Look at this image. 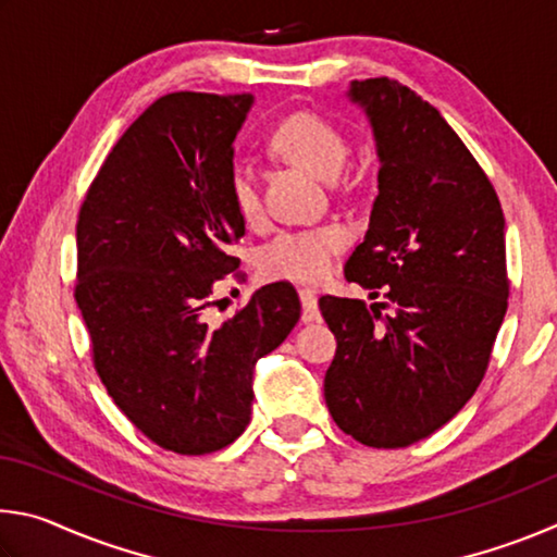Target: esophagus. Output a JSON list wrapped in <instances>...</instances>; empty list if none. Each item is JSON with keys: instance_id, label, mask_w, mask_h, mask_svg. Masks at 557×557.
Here are the masks:
<instances>
[{"instance_id": "34e87169", "label": "esophagus", "mask_w": 557, "mask_h": 557, "mask_svg": "<svg viewBox=\"0 0 557 557\" xmlns=\"http://www.w3.org/2000/svg\"><path fill=\"white\" fill-rule=\"evenodd\" d=\"M299 299H301V322H317L319 319L317 289H312V287L299 289Z\"/></svg>"}]
</instances>
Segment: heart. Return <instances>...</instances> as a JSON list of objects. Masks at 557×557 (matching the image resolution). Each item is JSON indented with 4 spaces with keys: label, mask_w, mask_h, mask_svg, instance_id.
I'll return each instance as SVG.
<instances>
[{
    "label": "heart",
    "mask_w": 557,
    "mask_h": 557,
    "mask_svg": "<svg viewBox=\"0 0 557 557\" xmlns=\"http://www.w3.org/2000/svg\"><path fill=\"white\" fill-rule=\"evenodd\" d=\"M272 154L297 164L324 182H334L348 159V143L342 129L314 112H295L272 129L268 139ZM231 199L245 223L262 215V196L256 174L238 166L231 174ZM346 245V233L334 225L307 231H282L265 250L262 268L272 277L319 280L332 268V258Z\"/></svg>",
    "instance_id": "1"
}]
</instances>
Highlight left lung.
<instances>
[{"instance_id": "1", "label": "left lung", "mask_w": 557, "mask_h": 557, "mask_svg": "<svg viewBox=\"0 0 557 557\" xmlns=\"http://www.w3.org/2000/svg\"><path fill=\"white\" fill-rule=\"evenodd\" d=\"M369 120L379 196L346 280L383 301L322 297L336 336L324 398L346 435L395 449L425 440L465 408L506 314L504 211L447 120L391 78L351 81Z\"/></svg>"}]
</instances>
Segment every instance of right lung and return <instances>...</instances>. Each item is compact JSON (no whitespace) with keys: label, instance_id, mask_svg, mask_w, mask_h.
<instances>
[{"label":"right lung","instance_id":"add662e5","mask_svg":"<svg viewBox=\"0 0 557 557\" xmlns=\"http://www.w3.org/2000/svg\"><path fill=\"white\" fill-rule=\"evenodd\" d=\"M256 98L172 92L112 147L75 225V301L92 361L132 425L178 455L243 435L252 371L299 322L285 282L260 287L221 326L203 319L213 282L240 265L231 199L233 143Z\"/></svg>","mask_w":557,"mask_h":557}]
</instances>
